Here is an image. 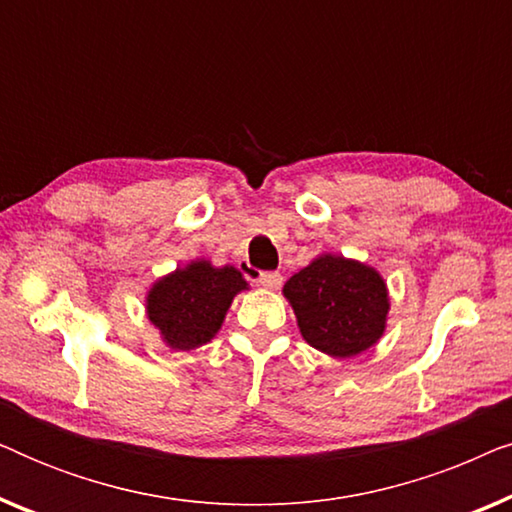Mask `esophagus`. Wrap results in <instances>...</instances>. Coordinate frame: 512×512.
<instances>
[{"mask_svg": "<svg viewBox=\"0 0 512 512\" xmlns=\"http://www.w3.org/2000/svg\"><path fill=\"white\" fill-rule=\"evenodd\" d=\"M282 279H284V277L279 275V272H261L256 282L261 284V286H265V289L275 291V289H279V286H282Z\"/></svg>", "mask_w": 512, "mask_h": 512, "instance_id": "esophagus-1", "label": "esophagus"}]
</instances>
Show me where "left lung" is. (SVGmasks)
<instances>
[{"instance_id":"8db88e82","label":"left lung","mask_w":512,"mask_h":512,"mask_svg":"<svg viewBox=\"0 0 512 512\" xmlns=\"http://www.w3.org/2000/svg\"><path fill=\"white\" fill-rule=\"evenodd\" d=\"M305 342L333 359H352L387 331L389 291L370 265L321 254L284 284Z\"/></svg>"}]
</instances>
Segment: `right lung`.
<instances>
[{
  "label": "right lung",
  "mask_w": 512,
  "mask_h": 512,
  "mask_svg": "<svg viewBox=\"0 0 512 512\" xmlns=\"http://www.w3.org/2000/svg\"><path fill=\"white\" fill-rule=\"evenodd\" d=\"M247 289L233 265L216 268L207 258H195L153 282L146 293V317L167 347L191 352L212 342L235 296Z\"/></svg>",
  "instance_id": "right-lung-1"
}]
</instances>
